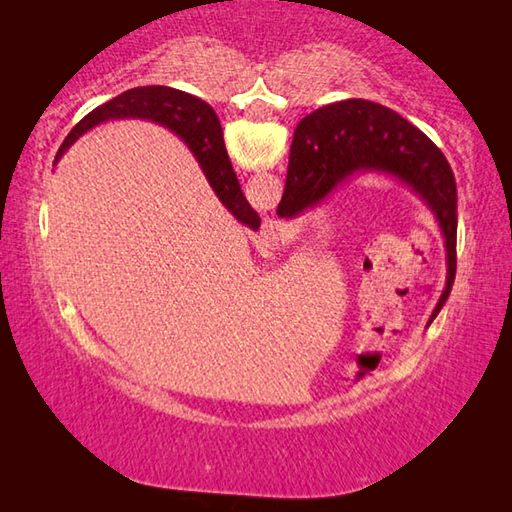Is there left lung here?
Segmentation results:
<instances>
[{"instance_id": "1", "label": "left lung", "mask_w": 512, "mask_h": 512, "mask_svg": "<svg viewBox=\"0 0 512 512\" xmlns=\"http://www.w3.org/2000/svg\"><path fill=\"white\" fill-rule=\"evenodd\" d=\"M357 173H384L411 187L443 230L447 282L427 323L431 325L456 277V180L443 151L395 110L375 101L348 99L302 119L293 135L277 216L296 219Z\"/></svg>"}]
</instances>
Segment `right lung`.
<instances>
[{
    "instance_id": "1",
    "label": "right lung",
    "mask_w": 512,
    "mask_h": 512,
    "mask_svg": "<svg viewBox=\"0 0 512 512\" xmlns=\"http://www.w3.org/2000/svg\"><path fill=\"white\" fill-rule=\"evenodd\" d=\"M126 117L151 119L155 124L167 126L169 131L176 133L189 146V151L196 155L207 183L219 196V201L228 207V212L235 214L237 221L250 225V228H259V216L248 205L244 192H241L237 173L232 171L228 151H225L223 144L219 117L205 101L187 92L164 88V85H146V88L121 92L119 97L101 103L99 108L88 112L69 131L56 153V162L90 128L103 124V121Z\"/></svg>"
}]
</instances>
